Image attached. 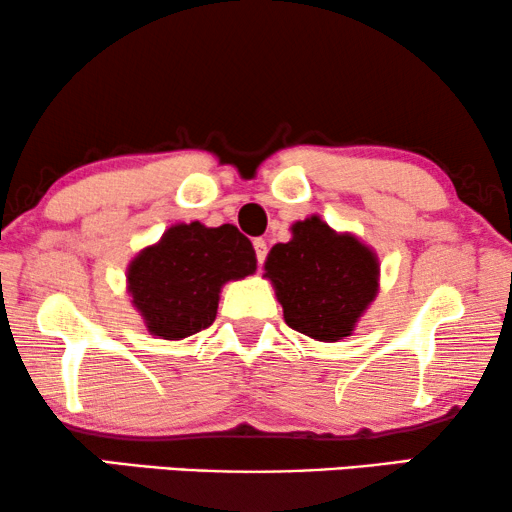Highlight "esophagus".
Instances as JSON below:
<instances>
[{
    "label": "esophagus",
    "mask_w": 512,
    "mask_h": 512,
    "mask_svg": "<svg viewBox=\"0 0 512 512\" xmlns=\"http://www.w3.org/2000/svg\"><path fill=\"white\" fill-rule=\"evenodd\" d=\"M254 249H256V258L258 263H265V258H268V244H265V240H254Z\"/></svg>",
    "instance_id": "34e87169"
}]
</instances>
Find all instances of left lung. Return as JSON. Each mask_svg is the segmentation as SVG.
<instances>
[{
    "instance_id": "obj_1",
    "label": "left lung",
    "mask_w": 512,
    "mask_h": 512,
    "mask_svg": "<svg viewBox=\"0 0 512 512\" xmlns=\"http://www.w3.org/2000/svg\"><path fill=\"white\" fill-rule=\"evenodd\" d=\"M265 270L293 331L338 342L373 303L380 268L356 237L333 233L312 216L293 226L291 242L270 249Z\"/></svg>"
}]
</instances>
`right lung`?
Masks as SVG:
<instances>
[{
    "label": "right lung",
    "mask_w": 512,
    "mask_h": 512,
    "mask_svg": "<svg viewBox=\"0 0 512 512\" xmlns=\"http://www.w3.org/2000/svg\"><path fill=\"white\" fill-rule=\"evenodd\" d=\"M256 270V251L230 223L205 228L181 223L130 263L132 303L158 338L179 340L214 324L228 279Z\"/></svg>",
    "instance_id": "right-lung-1"
}]
</instances>
